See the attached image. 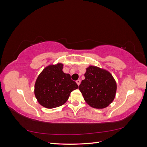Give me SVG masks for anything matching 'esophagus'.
<instances>
[{
    "mask_svg": "<svg viewBox=\"0 0 147 147\" xmlns=\"http://www.w3.org/2000/svg\"><path fill=\"white\" fill-rule=\"evenodd\" d=\"M76 82L77 84L78 85V86H79V85H80V83H81V80H78Z\"/></svg>",
    "mask_w": 147,
    "mask_h": 147,
    "instance_id": "1",
    "label": "esophagus"
}]
</instances>
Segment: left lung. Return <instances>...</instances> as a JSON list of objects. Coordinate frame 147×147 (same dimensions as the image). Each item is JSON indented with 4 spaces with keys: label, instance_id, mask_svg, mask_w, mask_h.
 <instances>
[{
    "label": "left lung",
    "instance_id": "1",
    "mask_svg": "<svg viewBox=\"0 0 147 147\" xmlns=\"http://www.w3.org/2000/svg\"><path fill=\"white\" fill-rule=\"evenodd\" d=\"M79 90L85 101L91 107L102 109L107 107L114 100L117 92V83L108 71L90 66L84 74Z\"/></svg>",
    "mask_w": 147,
    "mask_h": 147
}]
</instances>
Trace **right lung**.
Listing matches in <instances>:
<instances>
[{
	"mask_svg": "<svg viewBox=\"0 0 147 147\" xmlns=\"http://www.w3.org/2000/svg\"><path fill=\"white\" fill-rule=\"evenodd\" d=\"M63 64L57 63L47 66L37 77L34 94L39 103L46 108H54L67 101L70 93L78 86L71 79L69 74L63 71Z\"/></svg>",
	"mask_w": 147,
	"mask_h": 147,
	"instance_id": "1",
	"label": "right lung"
}]
</instances>
